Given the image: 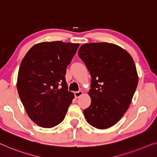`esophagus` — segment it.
<instances>
[{"mask_svg": "<svg viewBox=\"0 0 157 157\" xmlns=\"http://www.w3.org/2000/svg\"><path fill=\"white\" fill-rule=\"evenodd\" d=\"M74 94H75V98H79L83 94V92L82 91H79V92H75Z\"/></svg>", "mask_w": 157, "mask_h": 157, "instance_id": "esophagus-1", "label": "esophagus"}]
</instances>
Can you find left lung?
Returning <instances> with one entry per match:
<instances>
[{
    "mask_svg": "<svg viewBox=\"0 0 157 157\" xmlns=\"http://www.w3.org/2000/svg\"><path fill=\"white\" fill-rule=\"evenodd\" d=\"M91 78V104L83 111L87 123L98 129L115 125L129 108L138 83L130 53L106 42L83 44L78 51Z\"/></svg>",
    "mask_w": 157,
    "mask_h": 157,
    "instance_id": "1",
    "label": "left lung"
}]
</instances>
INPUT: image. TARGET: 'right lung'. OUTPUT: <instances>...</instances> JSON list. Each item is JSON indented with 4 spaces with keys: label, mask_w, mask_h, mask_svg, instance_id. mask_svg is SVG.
Returning a JSON list of instances; mask_svg holds the SVG:
<instances>
[{
    "label": "right lung",
    "mask_w": 157,
    "mask_h": 157,
    "mask_svg": "<svg viewBox=\"0 0 157 157\" xmlns=\"http://www.w3.org/2000/svg\"><path fill=\"white\" fill-rule=\"evenodd\" d=\"M79 46L59 41L41 42L32 46L21 62L19 97L28 116L41 128L61 123L74 99L65 75Z\"/></svg>",
    "instance_id": "right-lung-1"
}]
</instances>
